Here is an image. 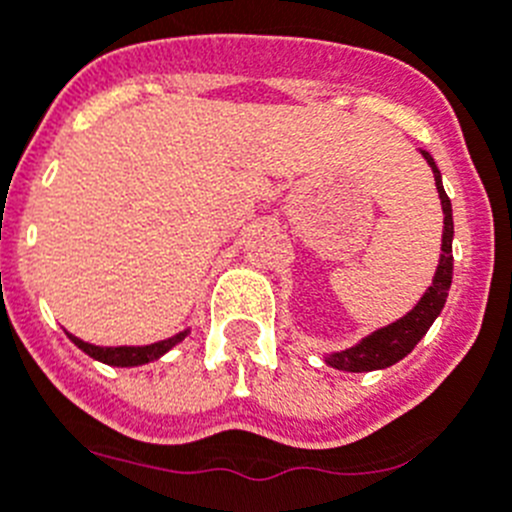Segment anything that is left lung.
Here are the masks:
<instances>
[{
	"label": "left lung",
	"instance_id": "1",
	"mask_svg": "<svg viewBox=\"0 0 512 512\" xmlns=\"http://www.w3.org/2000/svg\"><path fill=\"white\" fill-rule=\"evenodd\" d=\"M424 159L429 162L431 172H434V180H437V192L439 200H442L444 210V233H442V259H439L437 274L431 287L426 289L424 297L419 299L414 309H411L406 317L396 320L393 325L381 327L375 330L373 335L363 337V340L355 345V348L342 350V353L327 355L325 363L332 365L337 370H348V373H368V370H381L388 365L398 363L401 358L411 353L416 348V342L426 335V330L431 327V322L437 320L439 312L444 309L447 302L449 287H452V236H454V223H452V203H449L447 192L442 185V172L437 170V164L431 159L429 152H424Z\"/></svg>",
	"mask_w": 512,
	"mask_h": 512
}]
</instances>
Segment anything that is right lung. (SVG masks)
<instances>
[{
    "mask_svg": "<svg viewBox=\"0 0 512 512\" xmlns=\"http://www.w3.org/2000/svg\"><path fill=\"white\" fill-rule=\"evenodd\" d=\"M68 337L83 350V353L91 355L93 360H101V363L106 365H119V368H131V365H144L162 358L167 350L175 348L177 342L185 340L187 330L175 337H167V340L162 342H154V345H142V348H126V345H121V348H98V345H91V342H83L81 337H75V335H68Z\"/></svg>",
    "mask_w": 512,
    "mask_h": 512,
    "instance_id": "right-lung-1",
    "label": "right lung"
}]
</instances>
